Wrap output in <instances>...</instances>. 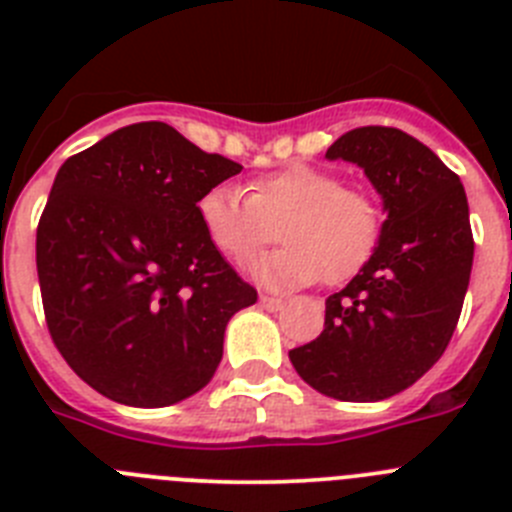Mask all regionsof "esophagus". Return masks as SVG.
Instances as JSON below:
<instances>
[{
	"instance_id": "esophagus-1",
	"label": "esophagus",
	"mask_w": 512,
	"mask_h": 512,
	"mask_svg": "<svg viewBox=\"0 0 512 512\" xmlns=\"http://www.w3.org/2000/svg\"><path fill=\"white\" fill-rule=\"evenodd\" d=\"M261 305H264L266 310H282L284 300L282 297H274V295H261Z\"/></svg>"
}]
</instances>
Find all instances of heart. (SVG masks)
Masks as SVG:
<instances>
[{"mask_svg":"<svg viewBox=\"0 0 512 512\" xmlns=\"http://www.w3.org/2000/svg\"><path fill=\"white\" fill-rule=\"evenodd\" d=\"M197 215L212 246L233 264L251 261L274 235L282 238L284 246L253 271L284 287L318 277L343 282L369 261L382 233V207L372 192L310 164L256 176L246 194L217 184L202 194Z\"/></svg>","mask_w":512,"mask_h":512,"instance_id":"heart-1","label":"heart"}]
</instances>
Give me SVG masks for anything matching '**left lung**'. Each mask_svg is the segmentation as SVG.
<instances>
[{"label":"left lung","instance_id":"obj_1","mask_svg":"<svg viewBox=\"0 0 512 512\" xmlns=\"http://www.w3.org/2000/svg\"><path fill=\"white\" fill-rule=\"evenodd\" d=\"M325 156L364 169L387 220L372 259L325 300L323 333L289 361L328 397L387 400L418 382L454 336L474 259L467 194L431 148L397 128L348 130Z\"/></svg>","mask_w":512,"mask_h":512}]
</instances>
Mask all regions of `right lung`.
<instances>
[{
  "label": "right lung",
  "instance_id": "obj_1",
  "mask_svg": "<svg viewBox=\"0 0 512 512\" xmlns=\"http://www.w3.org/2000/svg\"><path fill=\"white\" fill-rule=\"evenodd\" d=\"M241 169L166 122L115 130L58 169L35 238L45 325L99 395L164 408L212 379L225 325L259 295L197 202Z\"/></svg>",
  "mask_w": 512,
  "mask_h": 512
}]
</instances>
